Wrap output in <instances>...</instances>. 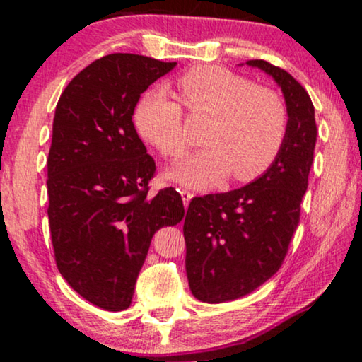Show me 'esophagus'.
I'll return each instance as SVG.
<instances>
[{"instance_id": "esophagus-1", "label": "esophagus", "mask_w": 362, "mask_h": 362, "mask_svg": "<svg viewBox=\"0 0 362 362\" xmlns=\"http://www.w3.org/2000/svg\"><path fill=\"white\" fill-rule=\"evenodd\" d=\"M180 194H181V199H182V204H185V207L189 206V202L192 199V192L187 191V189H180Z\"/></svg>"}]
</instances>
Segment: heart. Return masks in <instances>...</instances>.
I'll list each match as a JSON object with an SVG mask.
<instances>
[{"label":"heart","instance_id":"obj_1","mask_svg":"<svg viewBox=\"0 0 362 362\" xmlns=\"http://www.w3.org/2000/svg\"><path fill=\"white\" fill-rule=\"evenodd\" d=\"M192 113L212 117L202 133V150L182 158L168 177L191 187H209L232 176L239 182L265 175L285 143L288 117L279 93L217 66H199L177 78ZM136 132L163 156L186 150L182 112L165 88H153L133 112Z\"/></svg>","mask_w":362,"mask_h":362}]
</instances>
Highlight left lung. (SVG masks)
I'll list each match as a JSON object with an SVG mask.
<instances>
[{
  "label": "left lung",
  "instance_id": "obj_1",
  "mask_svg": "<svg viewBox=\"0 0 362 362\" xmlns=\"http://www.w3.org/2000/svg\"><path fill=\"white\" fill-rule=\"evenodd\" d=\"M245 66L260 69L281 88L288 127L265 175L239 189L189 202L182 226L186 275L191 293L206 303L249 295L276 274L298 227L313 163L316 123L308 92L284 69L260 59Z\"/></svg>",
  "mask_w": 362,
  "mask_h": 362
}]
</instances>
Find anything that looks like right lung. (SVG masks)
Returning <instances> with one entry per match:
<instances>
[{
    "label": "right lung",
    "instance_id": "obj_1",
    "mask_svg": "<svg viewBox=\"0 0 362 362\" xmlns=\"http://www.w3.org/2000/svg\"><path fill=\"white\" fill-rule=\"evenodd\" d=\"M175 67L108 54L78 72L57 102L47 158L54 254L67 284L102 310L132 305L155 232L185 217L173 187L148 196L156 166L132 122L141 93Z\"/></svg>",
    "mask_w": 362,
    "mask_h": 362
}]
</instances>
